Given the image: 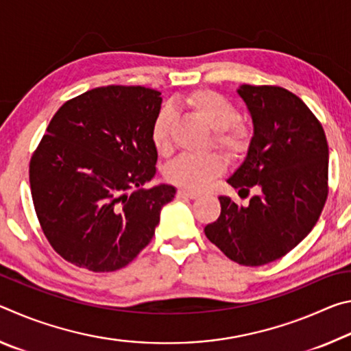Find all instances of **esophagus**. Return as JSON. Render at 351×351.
<instances>
[{
  "label": "esophagus",
  "instance_id": "esophagus-1",
  "mask_svg": "<svg viewBox=\"0 0 351 351\" xmlns=\"http://www.w3.org/2000/svg\"><path fill=\"white\" fill-rule=\"evenodd\" d=\"M178 197L195 199V198H198L199 195H198L197 192H192V190H187V189H180V190H178Z\"/></svg>",
  "mask_w": 351,
  "mask_h": 351
}]
</instances>
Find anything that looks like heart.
I'll return each instance as SVG.
<instances>
[{"label":"heart","instance_id":"b5f03b06","mask_svg":"<svg viewBox=\"0 0 351 351\" xmlns=\"http://www.w3.org/2000/svg\"><path fill=\"white\" fill-rule=\"evenodd\" d=\"M186 105L195 114L203 119L213 132V144L229 158H240L247 152L251 144V130L237 121L239 112L234 104L219 93L198 90L186 97ZM171 114L161 111L154 119L152 127V142L159 153L170 148ZM224 161L217 153L206 156H181L167 169V178L176 186L189 190H201L210 182L212 178L223 173Z\"/></svg>","mask_w":351,"mask_h":351}]
</instances>
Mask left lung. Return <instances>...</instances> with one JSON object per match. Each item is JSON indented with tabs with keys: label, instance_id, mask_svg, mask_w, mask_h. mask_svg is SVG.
Instances as JSON below:
<instances>
[{
	"label": "left lung",
	"instance_id": "8db88e82",
	"mask_svg": "<svg viewBox=\"0 0 351 351\" xmlns=\"http://www.w3.org/2000/svg\"><path fill=\"white\" fill-rule=\"evenodd\" d=\"M237 93L254 132L228 182L239 195L258 193L247 206L218 197L221 213L204 232L226 257L261 266L287 255L317 223L328 195V144L316 116L285 88L241 85Z\"/></svg>",
	"mask_w": 351,
	"mask_h": 351
}]
</instances>
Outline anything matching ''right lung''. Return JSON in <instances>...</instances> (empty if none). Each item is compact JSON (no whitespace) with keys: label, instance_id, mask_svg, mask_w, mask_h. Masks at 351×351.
<instances>
[{"label":"right lung","instance_id":"add662e5","mask_svg":"<svg viewBox=\"0 0 351 351\" xmlns=\"http://www.w3.org/2000/svg\"><path fill=\"white\" fill-rule=\"evenodd\" d=\"M161 93L102 86L60 106L29 165L34 207L57 254L79 268L111 272L154 235L176 189H142L156 175L152 127Z\"/></svg>","mask_w":351,"mask_h":351}]
</instances>
